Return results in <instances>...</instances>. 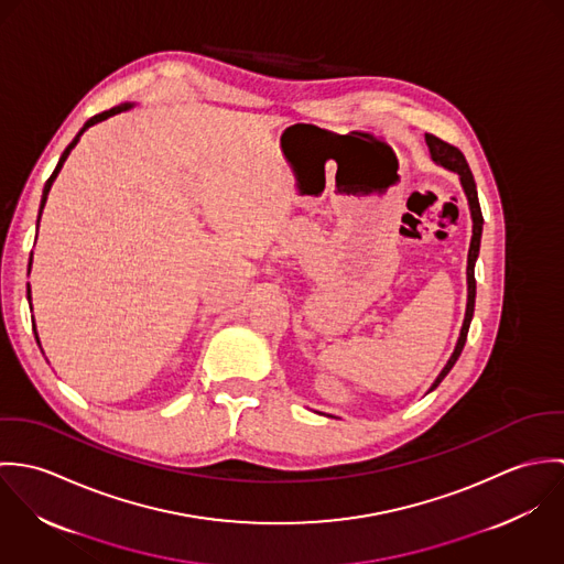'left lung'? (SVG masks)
I'll return each instance as SVG.
<instances>
[{"label": "left lung", "mask_w": 564, "mask_h": 564, "mask_svg": "<svg viewBox=\"0 0 564 564\" xmlns=\"http://www.w3.org/2000/svg\"><path fill=\"white\" fill-rule=\"evenodd\" d=\"M425 143H427V150H430V159L436 162L438 166L447 169V171H454L458 173L460 177V186L467 195V202H469V213H471V221H474V230H471V245H469V256H467V308H465V322L460 327V336L456 340V347L447 360V365L443 367V371L436 376V380L432 382L430 391H434L443 378L452 371V367L456 365L458 356L463 354V347L467 343V332H469V325L474 319V308H476V260L480 256V241H482V210H480V202H478V188H476V180L471 175V169L465 161L463 152L441 139H436L434 134H425ZM427 391V393H430Z\"/></svg>", "instance_id": "8db88e82"}]
</instances>
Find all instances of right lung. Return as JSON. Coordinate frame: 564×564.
I'll return each mask as SVG.
<instances>
[{"label":"right lung","mask_w":564,"mask_h":564,"mask_svg":"<svg viewBox=\"0 0 564 564\" xmlns=\"http://www.w3.org/2000/svg\"><path fill=\"white\" fill-rule=\"evenodd\" d=\"M130 108H134V104L132 101H126V104H119V106H115V108H110V110H104V112H99V115H95V117H90L84 126L80 128V132L76 134V139L67 145V150L63 152V156H61V161L56 164V169H54V173L50 175V180L45 182V188H43V197H41V208H39V219H36V230H39V221H41V215H43V208H45V202H47V195H50V191H52V184H54V180L58 177V173H61V169H63V164L65 161L69 159V154H72V150L78 145V141H80L82 134L90 128V126H95V123H101V121H106L108 117H115V115H119V112H126V110H130ZM30 267H32V253H30ZM28 273H30V269H28ZM28 302H30V311H32V295H30V284H28ZM34 336H36V343H39V347H41V340H39V334H36V325H34Z\"/></svg>","instance_id":"1"}]
</instances>
